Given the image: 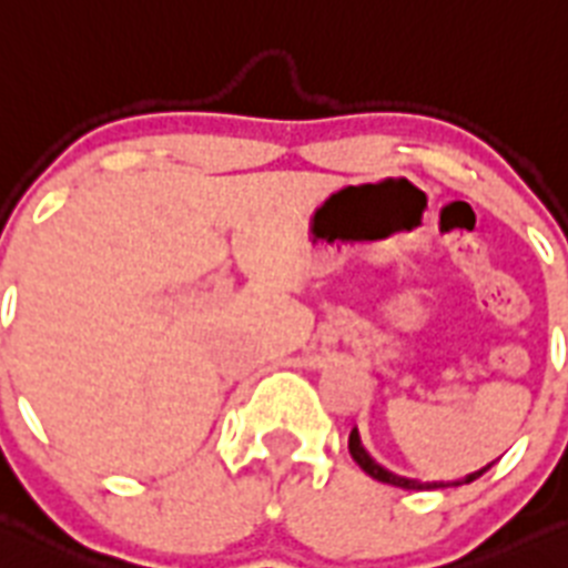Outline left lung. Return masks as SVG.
<instances>
[{"mask_svg": "<svg viewBox=\"0 0 568 568\" xmlns=\"http://www.w3.org/2000/svg\"><path fill=\"white\" fill-rule=\"evenodd\" d=\"M348 452H352V457L357 460V466L366 471V475H372L374 480L379 483H388V486H400V489H446V486H463V483H475L477 477L486 475L495 463H489L486 468H480V471H475V475H466L463 480H452V483H417V480H408V477H397L392 475L388 468H383L379 463H374L372 457H368V452L363 448V443H359V434L357 428H354L352 434H348Z\"/></svg>", "mask_w": 568, "mask_h": 568, "instance_id": "left-lung-1", "label": "left lung"}]
</instances>
